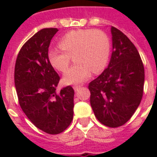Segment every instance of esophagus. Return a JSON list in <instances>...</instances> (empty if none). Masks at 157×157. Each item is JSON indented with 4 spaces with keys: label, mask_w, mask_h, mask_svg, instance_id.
Wrapping results in <instances>:
<instances>
[{
    "label": "esophagus",
    "mask_w": 157,
    "mask_h": 157,
    "mask_svg": "<svg viewBox=\"0 0 157 157\" xmlns=\"http://www.w3.org/2000/svg\"><path fill=\"white\" fill-rule=\"evenodd\" d=\"M81 86H73V88H74V90H75V91H78L79 90H80V88H81Z\"/></svg>",
    "instance_id": "obj_1"
}]
</instances>
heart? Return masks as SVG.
Here are the masks:
<instances>
[{"instance_id":"1","label":"heart","mask_w":157,"mask_h":157,"mask_svg":"<svg viewBox=\"0 0 157 157\" xmlns=\"http://www.w3.org/2000/svg\"><path fill=\"white\" fill-rule=\"evenodd\" d=\"M59 49L49 51V59L57 70L65 72L71 56L76 64L64 75L67 84H79L88 80L92 71L99 72L109 61L112 44L107 33L97 29H79L69 32L61 38Z\"/></svg>"}]
</instances>
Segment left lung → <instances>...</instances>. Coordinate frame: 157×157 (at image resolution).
<instances>
[{
	"label": "left lung",
	"instance_id": "8db88e82",
	"mask_svg": "<svg viewBox=\"0 0 157 157\" xmlns=\"http://www.w3.org/2000/svg\"><path fill=\"white\" fill-rule=\"evenodd\" d=\"M112 54L107 68L89 84L90 105L96 118L117 128L134 115L144 94V67L131 40L112 27Z\"/></svg>",
	"mask_w": 157,
	"mask_h": 157
}]
</instances>
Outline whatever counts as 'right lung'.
<instances>
[{"mask_svg": "<svg viewBox=\"0 0 157 157\" xmlns=\"http://www.w3.org/2000/svg\"><path fill=\"white\" fill-rule=\"evenodd\" d=\"M57 28H44L18 52L14 85L23 112L36 128L50 134L63 132L73 119L74 90L57 92L60 77L50 63L48 51Z\"/></svg>", "mask_w": 157, "mask_h": 157, "instance_id": "1", "label": "right lung"}]
</instances>
